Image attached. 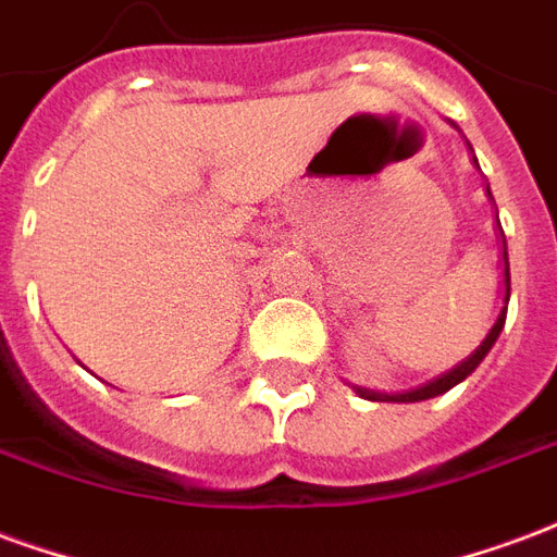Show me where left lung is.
Listing matches in <instances>:
<instances>
[{
	"instance_id": "obj_1",
	"label": "left lung",
	"mask_w": 557,
	"mask_h": 557,
	"mask_svg": "<svg viewBox=\"0 0 557 557\" xmlns=\"http://www.w3.org/2000/svg\"><path fill=\"white\" fill-rule=\"evenodd\" d=\"M474 165H478V160H474ZM486 193H490V186H486ZM502 243H505V234H502ZM502 261H505V308H502L498 320H495L493 329L486 332V338L481 341V347H478L472 356H466V359H462L460 364H454L450 371L440 373L436 380L418 385V388H409V392H395V395H388V392H371V388H359V385H352V388L359 392V397H364V400H388V404H418V400H430V397L450 392L454 385L462 383V380H466V376H469V373H472L478 364L484 362V356L493 350V344L498 341V335H502V329H505V318H507V299H510V267H507V246H505V251H502Z\"/></svg>"
}]
</instances>
